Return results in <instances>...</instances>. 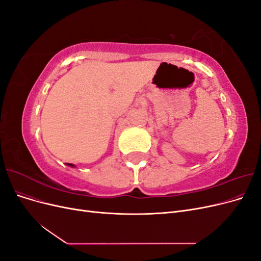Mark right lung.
<instances>
[{
  "instance_id": "add662e5",
  "label": "right lung",
  "mask_w": 261,
  "mask_h": 261,
  "mask_svg": "<svg viewBox=\"0 0 261 261\" xmlns=\"http://www.w3.org/2000/svg\"><path fill=\"white\" fill-rule=\"evenodd\" d=\"M67 164H68V165H69V167H74V165H73V164H72V163H67Z\"/></svg>"
}]
</instances>
